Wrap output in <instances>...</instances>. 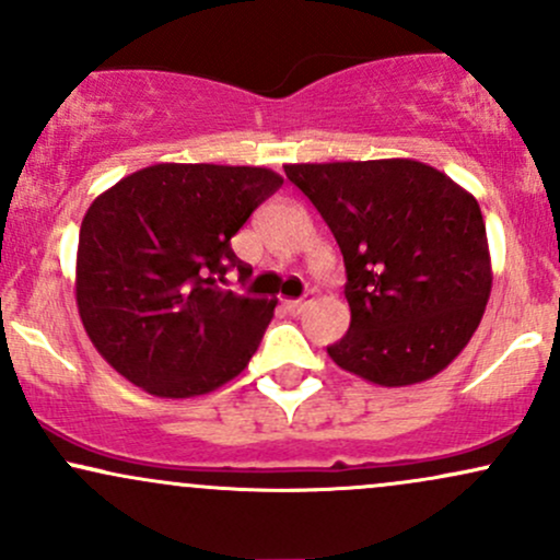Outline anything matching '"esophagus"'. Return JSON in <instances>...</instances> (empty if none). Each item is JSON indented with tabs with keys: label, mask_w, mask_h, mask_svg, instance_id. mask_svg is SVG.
<instances>
[{
	"label": "esophagus",
	"mask_w": 560,
	"mask_h": 560,
	"mask_svg": "<svg viewBox=\"0 0 560 560\" xmlns=\"http://www.w3.org/2000/svg\"><path fill=\"white\" fill-rule=\"evenodd\" d=\"M313 300H316V294L307 292L305 298H300V300H287L284 305H287V311H289V313H302V311H305L307 305H313Z\"/></svg>",
	"instance_id": "esophagus-1"
}]
</instances>
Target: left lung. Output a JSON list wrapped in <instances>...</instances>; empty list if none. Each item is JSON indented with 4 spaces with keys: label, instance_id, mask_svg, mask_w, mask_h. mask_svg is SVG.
<instances>
[{
    "label": "left lung",
    "instance_id": "8db88e82",
    "mask_svg": "<svg viewBox=\"0 0 560 560\" xmlns=\"http://www.w3.org/2000/svg\"><path fill=\"white\" fill-rule=\"evenodd\" d=\"M284 171L345 258L350 329L326 347L331 361L378 387L445 371L477 331L492 289L477 197L410 158Z\"/></svg>",
    "mask_w": 560,
    "mask_h": 560
}]
</instances>
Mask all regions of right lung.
Returning a JSON list of instances; mask_svg holds the SVG:
<instances>
[{
	"instance_id": "add662e5",
	"label": "right lung",
	"mask_w": 560,
	"mask_h": 560,
	"mask_svg": "<svg viewBox=\"0 0 560 560\" xmlns=\"http://www.w3.org/2000/svg\"><path fill=\"white\" fill-rule=\"evenodd\" d=\"M284 178L268 168L158 163L102 191L81 221L75 305L120 376L155 397L208 395L240 376L276 300L223 289L249 268L231 236Z\"/></svg>"
}]
</instances>
